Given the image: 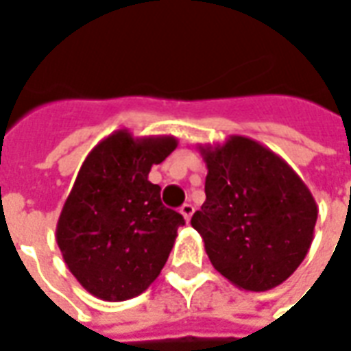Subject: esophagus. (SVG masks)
<instances>
[{"mask_svg": "<svg viewBox=\"0 0 351 351\" xmlns=\"http://www.w3.org/2000/svg\"><path fill=\"white\" fill-rule=\"evenodd\" d=\"M193 204H189V202H186V204H182V208H180V214L184 215V219H186V223H189V219H191V215H193Z\"/></svg>", "mask_w": 351, "mask_h": 351, "instance_id": "esophagus-1", "label": "esophagus"}]
</instances>
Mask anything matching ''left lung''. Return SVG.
<instances>
[{"instance_id": "8db88e82", "label": "left lung", "mask_w": 351, "mask_h": 351, "mask_svg": "<svg viewBox=\"0 0 351 351\" xmlns=\"http://www.w3.org/2000/svg\"><path fill=\"white\" fill-rule=\"evenodd\" d=\"M199 150L208 169L206 201L191 227L202 236L212 266L241 290L279 287L313 243V193L281 156L255 139L230 136Z\"/></svg>"}]
</instances>
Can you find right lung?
Listing matches in <instances>:
<instances>
[{"instance_id":"add662e5","label":"right lung","mask_w":351,"mask_h":351,"mask_svg":"<svg viewBox=\"0 0 351 351\" xmlns=\"http://www.w3.org/2000/svg\"><path fill=\"white\" fill-rule=\"evenodd\" d=\"M176 137H134L117 130L85 158L59 215L57 245L89 294L124 301L156 281L184 217L163 206L152 165L176 149Z\"/></svg>"}]
</instances>
